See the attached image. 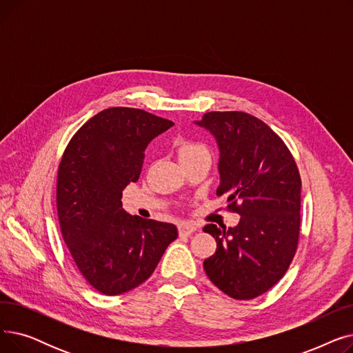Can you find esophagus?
I'll use <instances>...</instances> for the list:
<instances>
[{
	"label": "esophagus",
	"mask_w": 353,
	"mask_h": 353,
	"mask_svg": "<svg viewBox=\"0 0 353 353\" xmlns=\"http://www.w3.org/2000/svg\"><path fill=\"white\" fill-rule=\"evenodd\" d=\"M196 230H197L196 225L189 223V221H181V223L179 225V233H180V236H190V234H193Z\"/></svg>",
	"instance_id": "esophagus-1"
}]
</instances>
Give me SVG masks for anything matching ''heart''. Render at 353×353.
<instances>
[{"mask_svg": "<svg viewBox=\"0 0 353 353\" xmlns=\"http://www.w3.org/2000/svg\"><path fill=\"white\" fill-rule=\"evenodd\" d=\"M205 152H209L208 147L200 141H196V140L183 139V140L179 141V145H177V156H179L180 160L192 157V156L199 154V153H205Z\"/></svg>", "mask_w": 353, "mask_h": 353, "instance_id": "b5f03b06", "label": "heart"}]
</instances>
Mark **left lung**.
Returning a JSON list of instances; mask_svg holds the SVG:
<instances>
[{"label":"left lung","instance_id":"8db88e82","mask_svg":"<svg viewBox=\"0 0 353 353\" xmlns=\"http://www.w3.org/2000/svg\"><path fill=\"white\" fill-rule=\"evenodd\" d=\"M206 127L220 148L217 196L239 213L236 228L205 226L217 243L203 268L221 292L237 301L263 294L285 276L298 249L302 180L285 141L243 111H210Z\"/></svg>","mask_w":353,"mask_h":353}]
</instances>
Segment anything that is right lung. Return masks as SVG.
<instances>
[{"instance_id":"obj_1","label":"right lung","mask_w":353,"mask_h":353,"mask_svg":"<svg viewBox=\"0 0 353 353\" xmlns=\"http://www.w3.org/2000/svg\"><path fill=\"white\" fill-rule=\"evenodd\" d=\"M174 123L140 108L111 107L71 137L57 172L61 234L84 279L103 294L145 282L177 228L130 216L123 190L140 177L147 144Z\"/></svg>"}]
</instances>
